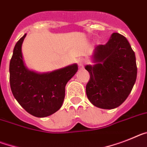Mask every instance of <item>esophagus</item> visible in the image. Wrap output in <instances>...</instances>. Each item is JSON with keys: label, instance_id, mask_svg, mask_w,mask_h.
<instances>
[{"label": "esophagus", "instance_id": "esophagus-1", "mask_svg": "<svg viewBox=\"0 0 147 147\" xmlns=\"http://www.w3.org/2000/svg\"><path fill=\"white\" fill-rule=\"evenodd\" d=\"M78 67L79 69H82L84 68V60L82 58H80L78 60Z\"/></svg>", "mask_w": 147, "mask_h": 147}]
</instances>
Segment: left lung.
<instances>
[{
  "label": "left lung",
  "instance_id": "8db88e82",
  "mask_svg": "<svg viewBox=\"0 0 147 147\" xmlns=\"http://www.w3.org/2000/svg\"><path fill=\"white\" fill-rule=\"evenodd\" d=\"M92 60L94 65L85 66L90 74L86 86L87 98L97 108H117L129 96L136 81V58L129 41L113 33L105 45L95 48Z\"/></svg>",
  "mask_w": 147,
  "mask_h": 147
}]
</instances>
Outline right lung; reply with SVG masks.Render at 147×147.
<instances>
[{"label": "right lung", "mask_w": 147, "mask_h": 147, "mask_svg": "<svg viewBox=\"0 0 147 147\" xmlns=\"http://www.w3.org/2000/svg\"><path fill=\"white\" fill-rule=\"evenodd\" d=\"M26 34L16 44L9 63V83L15 98L30 114L45 117L57 111L65 98V87L78 71L71 64L52 71L39 73L30 70L22 55Z\"/></svg>", "instance_id": "right-lung-1"}]
</instances>
